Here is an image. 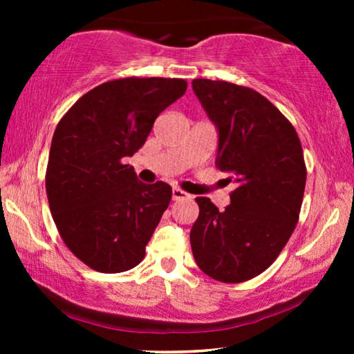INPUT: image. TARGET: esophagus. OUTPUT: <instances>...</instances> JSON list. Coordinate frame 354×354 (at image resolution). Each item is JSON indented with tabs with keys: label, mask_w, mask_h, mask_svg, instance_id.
<instances>
[{
	"label": "esophagus",
	"mask_w": 354,
	"mask_h": 354,
	"mask_svg": "<svg viewBox=\"0 0 354 354\" xmlns=\"http://www.w3.org/2000/svg\"><path fill=\"white\" fill-rule=\"evenodd\" d=\"M190 195L188 193H185L183 190H180V188H174L172 190V200L174 201H180V200H190Z\"/></svg>",
	"instance_id": "esophagus-1"
}]
</instances>
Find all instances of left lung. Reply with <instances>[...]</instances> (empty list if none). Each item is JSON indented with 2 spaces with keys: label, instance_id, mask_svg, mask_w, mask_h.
Here are the masks:
<instances>
[{
  "label": "left lung",
  "instance_id": "8db88e82",
  "mask_svg": "<svg viewBox=\"0 0 354 354\" xmlns=\"http://www.w3.org/2000/svg\"><path fill=\"white\" fill-rule=\"evenodd\" d=\"M192 85L217 129L216 166L236 185L222 212L196 198L192 251L211 279L245 282L264 272L293 234L306 185L303 148L293 125L258 91L224 80Z\"/></svg>",
  "mask_w": 354,
  "mask_h": 354
}]
</instances>
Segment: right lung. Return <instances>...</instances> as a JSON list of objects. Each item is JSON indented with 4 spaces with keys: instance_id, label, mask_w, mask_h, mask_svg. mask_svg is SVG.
Returning a JSON list of instances; mask_svg holds the SVG:
<instances>
[{
    "instance_id": "right-lung-1",
    "label": "right lung",
    "mask_w": 354,
    "mask_h": 354,
    "mask_svg": "<svg viewBox=\"0 0 354 354\" xmlns=\"http://www.w3.org/2000/svg\"><path fill=\"white\" fill-rule=\"evenodd\" d=\"M182 79H119L85 93L53 135L46 195L55 224L88 268L118 274L145 258L172 198L171 185L140 182L133 156L154 120L185 93Z\"/></svg>"
}]
</instances>
